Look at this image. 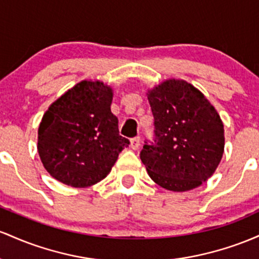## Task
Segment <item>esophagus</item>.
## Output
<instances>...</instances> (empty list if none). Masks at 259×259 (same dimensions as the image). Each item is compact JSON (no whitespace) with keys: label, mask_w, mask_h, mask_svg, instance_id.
<instances>
[{"label":"esophagus","mask_w":259,"mask_h":259,"mask_svg":"<svg viewBox=\"0 0 259 259\" xmlns=\"http://www.w3.org/2000/svg\"><path fill=\"white\" fill-rule=\"evenodd\" d=\"M139 144H141V138L139 137H135L131 139V148L133 150H137L139 148Z\"/></svg>","instance_id":"esophagus-1"}]
</instances>
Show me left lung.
<instances>
[{"label":"left lung","instance_id":"left-lung-1","mask_svg":"<svg viewBox=\"0 0 259 259\" xmlns=\"http://www.w3.org/2000/svg\"><path fill=\"white\" fill-rule=\"evenodd\" d=\"M154 116V143L145 142L141 160L155 184L174 192L205 182L223 158L224 124L208 99L182 79L148 91Z\"/></svg>","mask_w":259,"mask_h":259}]
</instances>
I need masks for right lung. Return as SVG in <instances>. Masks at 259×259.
Segmentation results:
<instances>
[{"label":"right lung","instance_id":"1","mask_svg":"<svg viewBox=\"0 0 259 259\" xmlns=\"http://www.w3.org/2000/svg\"><path fill=\"white\" fill-rule=\"evenodd\" d=\"M112 95V89L100 80H82L44 114L37 152L44 167L57 181L77 188L98 184L128 147L111 112Z\"/></svg>","mask_w":259,"mask_h":259}]
</instances>
